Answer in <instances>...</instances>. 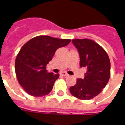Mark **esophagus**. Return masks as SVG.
<instances>
[{"instance_id": "obj_1", "label": "esophagus", "mask_w": 125, "mask_h": 125, "mask_svg": "<svg viewBox=\"0 0 125 125\" xmlns=\"http://www.w3.org/2000/svg\"><path fill=\"white\" fill-rule=\"evenodd\" d=\"M61 74L62 75V76H69V74H68V73H65V72L62 73Z\"/></svg>"}]
</instances>
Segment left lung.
Returning <instances> with one entry per match:
<instances>
[{"instance_id":"8db88e82","label":"left lung","mask_w":125,"mask_h":125,"mask_svg":"<svg viewBox=\"0 0 125 125\" xmlns=\"http://www.w3.org/2000/svg\"><path fill=\"white\" fill-rule=\"evenodd\" d=\"M80 57V67L86 69L83 79H77L76 84L69 88L73 96L89 100L100 93L110 77V61L101 46L88 39H73Z\"/></svg>"}]
</instances>
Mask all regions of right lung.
Returning <instances> with one entry per match:
<instances>
[{"instance_id": "right-lung-1", "label": "right lung", "mask_w": 125, "mask_h": 125, "mask_svg": "<svg viewBox=\"0 0 125 125\" xmlns=\"http://www.w3.org/2000/svg\"><path fill=\"white\" fill-rule=\"evenodd\" d=\"M70 39L37 36L26 42L18 53L15 62L17 80L30 95L44 96L52 89L59 74L48 73L46 66L56 51L69 44Z\"/></svg>"}]
</instances>
